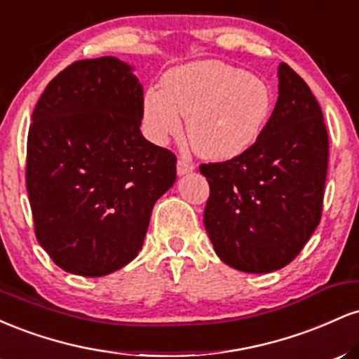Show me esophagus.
<instances>
[{"label":"esophagus","mask_w":359,"mask_h":359,"mask_svg":"<svg viewBox=\"0 0 359 359\" xmlns=\"http://www.w3.org/2000/svg\"><path fill=\"white\" fill-rule=\"evenodd\" d=\"M192 170H194V163L191 162V160L184 158V156L182 158L177 160V174H179L180 177L189 174V172H192Z\"/></svg>","instance_id":"esophagus-1"}]
</instances>
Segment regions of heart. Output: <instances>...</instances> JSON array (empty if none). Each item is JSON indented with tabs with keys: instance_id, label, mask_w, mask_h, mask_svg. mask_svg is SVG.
<instances>
[{
	"instance_id": "obj_1",
	"label": "heart",
	"mask_w": 359,
	"mask_h": 359,
	"mask_svg": "<svg viewBox=\"0 0 359 359\" xmlns=\"http://www.w3.org/2000/svg\"><path fill=\"white\" fill-rule=\"evenodd\" d=\"M273 111V93L259 77L216 60L172 69L162 89L143 96V126L148 138L165 145L182 133L194 150L209 160H233L262 137Z\"/></svg>"
}]
</instances>
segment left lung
<instances>
[{"instance_id": "1", "label": "left lung", "mask_w": 359, "mask_h": 359, "mask_svg": "<svg viewBox=\"0 0 359 359\" xmlns=\"http://www.w3.org/2000/svg\"><path fill=\"white\" fill-rule=\"evenodd\" d=\"M329 138L319 102L297 72L278 65V100L246 154L203 163L204 226L226 265L270 273L288 265L319 226Z\"/></svg>"}]
</instances>
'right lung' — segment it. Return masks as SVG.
I'll return each mask as SVG.
<instances>
[{
  "instance_id": "1",
  "label": "right lung",
  "mask_w": 359,
  "mask_h": 359,
  "mask_svg": "<svg viewBox=\"0 0 359 359\" xmlns=\"http://www.w3.org/2000/svg\"><path fill=\"white\" fill-rule=\"evenodd\" d=\"M116 57L74 62L36 102L27 143L35 234L62 270L104 277L128 265L177 158L143 137V88Z\"/></svg>"
}]
</instances>
